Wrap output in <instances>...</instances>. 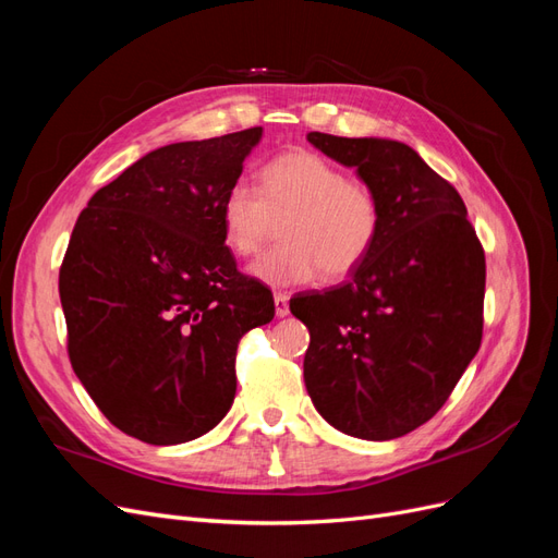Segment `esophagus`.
I'll return each instance as SVG.
<instances>
[{"label":"esophagus","instance_id":"obj_1","mask_svg":"<svg viewBox=\"0 0 558 558\" xmlns=\"http://www.w3.org/2000/svg\"><path fill=\"white\" fill-rule=\"evenodd\" d=\"M275 312L279 318L289 316V295L286 293H275Z\"/></svg>","mask_w":558,"mask_h":558}]
</instances>
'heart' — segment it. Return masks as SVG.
Listing matches in <instances>:
<instances>
[{
	"mask_svg": "<svg viewBox=\"0 0 558 558\" xmlns=\"http://www.w3.org/2000/svg\"><path fill=\"white\" fill-rule=\"evenodd\" d=\"M283 244L251 265L267 286H302L320 272L340 279L353 272L375 246L381 223L373 185L312 150H289L269 160L258 191L238 181L221 197L226 246L240 258L256 256L275 223Z\"/></svg>",
	"mask_w": 558,
	"mask_h": 558,
	"instance_id": "heart-1",
	"label": "heart"
}]
</instances>
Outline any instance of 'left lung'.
Masks as SVG:
<instances>
[{
	"label": "left lung",
	"instance_id": "obj_1",
	"mask_svg": "<svg viewBox=\"0 0 558 558\" xmlns=\"http://www.w3.org/2000/svg\"><path fill=\"white\" fill-rule=\"evenodd\" d=\"M379 197L375 246L351 281L291 300L310 328L305 386L330 426L393 440L437 414L482 344L486 260L459 191L391 140L310 132Z\"/></svg>",
	"mask_w": 558,
	"mask_h": 558
}]
</instances>
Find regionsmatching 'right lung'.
Wrapping results in <instances>:
<instances>
[{
    "label": "right lung",
    "instance_id": "right-lung-1",
    "mask_svg": "<svg viewBox=\"0 0 558 558\" xmlns=\"http://www.w3.org/2000/svg\"><path fill=\"white\" fill-rule=\"evenodd\" d=\"M263 128L150 150L81 211L60 267L66 351L111 424L148 445L209 433L232 408L242 335L275 318L238 269L221 197Z\"/></svg>",
    "mask_w": 558,
    "mask_h": 558
}]
</instances>
